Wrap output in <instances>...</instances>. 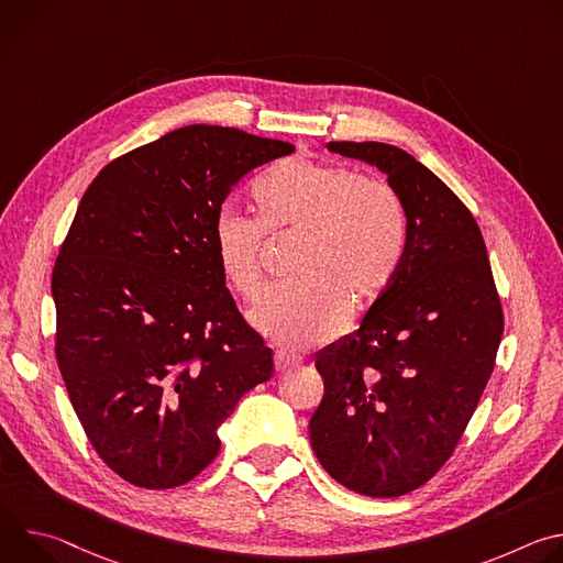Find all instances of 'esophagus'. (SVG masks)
Segmentation results:
<instances>
[{"mask_svg": "<svg viewBox=\"0 0 563 563\" xmlns=\"http://www.w3.org/2000/svg\"><path fill=\"white\" fill-rule=\"evenodd\" d=\"M274 365H276V372L283 374V372H289V369L298 367V358H294V356L287 354V352H276Z\"/></svg>", "mask_w": 563, "mask_h": 563, "instance_id": "esophagus-1", "label": "esophagus"}]
</instances>
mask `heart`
Instances as JSON below:
<instances>
[{"label": "heart", "instance_id": "b5f03b06", "mask_svg": "<svg viewBox=\"0 0 563 563\" xmlns=\"http://www.w3.org/2000/svg\"><path fill=\"white\" fill-rule=\"evenodd\" d=\"M256 216L222 207L211 250L227 287L247 302L265 291L267 243L296 245L289 272L254 313L256 325L287 347L336 336L350 305L367 309L394 283L408 252V216L383 180L313 159L287 157L252 187Z\"/></svg>", "mask_w": 563, "mask_h": 563}]
</instances>
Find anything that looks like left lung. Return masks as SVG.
Segmentation results:
<instances>
[{
	"label": "left lung",
	"instance_id": "1",
	"mask_svg": "<svg viewBox=\"0 0 563 563\" xmlns=\"http://www.w3.org/2000/svg\"><path fill=\"white\" fill-rule=\"evenodd\" d=\"M387 174L408 216V252L361 330L316 358L323 400L313 454L341 486L408 495L445 465L495 369L504 307L484 235L459 196L383 142H330Z\"/></svg>",
	"mask_w": 563,
	"mask_h": 563
}]
</instances>
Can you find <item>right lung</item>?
<instances>
[{
  "instance_id": "1",
  "label": "right lung",
  "mask_w": 563,
  "mask_h": 563,
  "mask_svg": "<svg viewBox=\"0 0 563 563\" xmlns=\"http://www.w3.org/2000/svg\"><path fill=\"white\" fill-rule=\"evenodd\" d=\"M294 144L191 124L115 159L85 191L53 267L55 358L98 456L146 490L185 486L218 426L274 374L211 250L227 194Z\"/></svg>"
}]
</instances>
